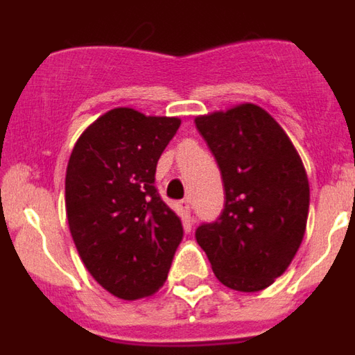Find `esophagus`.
<instances>
[{
  "mask_svg": "<svg viewBox=\"0 0 355 355\" xmlns=\"http://www.w3.org/2000/svg\"><path fill=\"white\" fill-rule=\"evenodd\" d=\"M178 206H180V211L183 213L184 218H188V220H190V200H188V199L181 200Z\"/></svg>",
  "mask_w": 355,
  "mask_h": 355,
  "instance_id": "esophagus-1",
  "label": "esophagus"
}]
</instances>
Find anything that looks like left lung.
<instances>
[{
  "instance_id": "obj_1",
  "label": "left lung",
  "mask_w": 355,
  "mask_h": 355,
  "mask_svg": "<svg viewBox=\"0 0 355 355\" xmlns=\"http://www.w3.org/2000/svg\"><path fill=\"white\" fill-rule=\"evenodd\" d=\"M196 126L225 192L220 218L197 229V243L224 286L265 290L286 272L306 233L309 181L302 159L281 124L254 103L197 115Z\"/></svg>"
}]
</instances>
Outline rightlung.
<instances>
[{
	"label": "right lung",
	"instance_id": "1",
	"mask_svg": "<svg viewBox=\"0 0 355 355\" xmlns=\"http://www.w3.org/2000/svg\"><path fill=\"white\" fill-rule=\"evenodd\" d=\"M180 117L121 106L76 140L65 172V211L81 261L122 300L155 295L183 240L181 218L155 188L156 163Z\"/></svg>",
	"mask_w": 355,
	"mask_h": 355
}]
</instances>
